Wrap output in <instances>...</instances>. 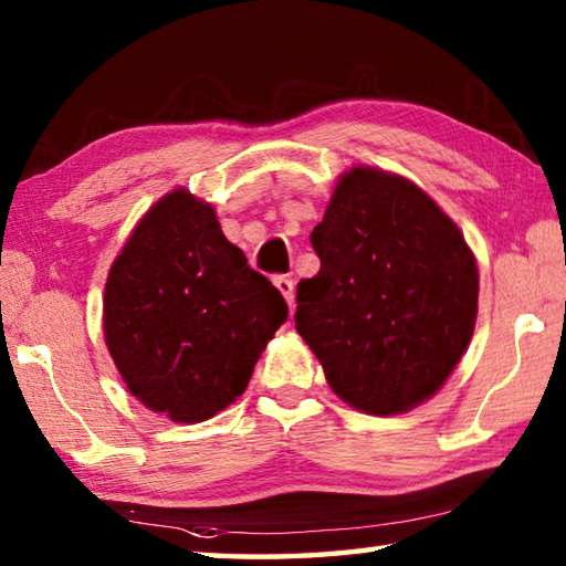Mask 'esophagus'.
I'll return each mask as SVG.
<instances>
[{"instance_id": "34e87169", "label": "esophagus", "mask_w": 566, "mask_h": 566, "mask_svg": "<svg viewBox=\"0 0 566 566\" xmlns=\"http://www.w3.org/2000/svg\"><path fill=\"white\" fill-rule=\"evenodd\" d=\"M274 286L282 292V296H284L286 304H290V310H292V306H294V282H292V276H286V274L274 276Z\"/></svg>"}]
</instances>
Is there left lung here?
<instances>
[{
  "label": "left lung",
  "instance_id": "8db88e82",
  "mask_svg": "<svg viewBox=\"0 0 566 566\" xmlns=\"http://www.w3.org/2000/svg\"><path fill=\"white\" fill-rule=\"evenodd\" d=\"M312 247L322 266L296 284L294 324L334 395L377 417L432 399L476 322L479 270L462 229L415 181L352 167Z\"/></svg>",
  "mask_w": 566,
  "mask_h": 566
}]
</instances>
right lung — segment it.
<instances>
[{
    "label": "right lung",
    "instance_id": "add662e5",
    "mask_svg": "<svg viewBox=\"0 0 566 566\" xmlns=\"http://www.w3.org/2000/svg\"><path fill=\"white\" fill-rule=\"evenodd\" d=\"M284 319L280 290L249 270L214 207L185 187L147 209L104 286V342L124 385L179 424L242 397Z\"/></svg>",
    "mask_w": 566,
    "mask_h": 566
}]
</instances>
